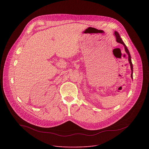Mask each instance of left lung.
I'll use <instances>...</instances> for the list:
<instances>
[{
	"mask_svg": "<svg viewBox=\"0 0 149 149\" xmlns=\"http://www.w3.org/2000/svg\"><path fill=\"white\" fill-rule=\"evenodd\" d=\"M114 36H116V41L118 42V43H120L121 44H123L124 47V49H125V52L127 54V55H128L129 56V62L130 63V68H131V70H132V74H131V77L133 79V64H132V58H131V56H130V54L129 52V49H127V47H126V45H125V44L124 43V42L123 41V40L121 39L119 33L117 32V31H115L114 32Z\"/></svg>",
	"mask_w": 149,
	"mask_h": 149,
	"instance_id": "left-lung-1",
	"label": "left lung"
}]
</instances>
